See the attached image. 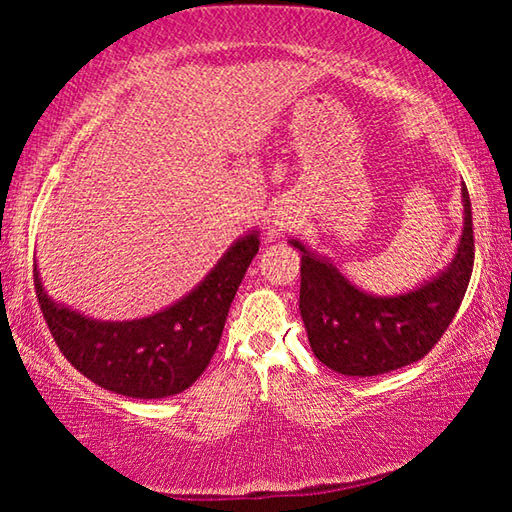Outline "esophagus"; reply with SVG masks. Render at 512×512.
Listing matches in <instances>:
<instances>
[{
  "label": "esophagus",
  "instance_id": "esophagus-1",
  "mask_svg": "<svg viewBox=\"0 0 512 512\" xmlns=\"http://www.w3.org/2000/svg\"><path fill=\"white\" fill-rule=\"evenodd\" d=\"M287 223H289V221H287Z\"/></svg>",
  "mask_w": 512,
  "mask_h": 512
}]
</instances>
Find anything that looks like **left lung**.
<instances>
[{
	"instance_id": "obj_1",
	"label": "left lung",
	"mask_w": 512,
	"mask_h": 512,
	"mask_svg": "<svg viewBox=\"0 0 512 512\" xmlns=\"http://www.w3.org/2000/svg\"><path fill=\"white\" fill-rule=\"evenodd\" d=\"M463 205V237L452 266L397 298L368 296L339 268L291 241L302 250L300 314L318 361L341 375L375 377L427 357L454 320L472 277L474 230L465 185Z\"/></svg>"
}]
</instances>
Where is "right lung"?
<instances>
[{"mask_svg": "<svg viewBox=\"0 0 512 512\" xmlns=\"http://www.w3.org/2000/svg\"><path fill=\"white\" fill-rule=\"evenodd\" d=\"M257 250L255 232L239 239L187 298L131 323H99L56 305L42 291L38 268L33 287L58 350L83 377L117 395L158 400L183 393L203 375Z\"/></svg>", "mask_w": 512, "mask_h": 512, "instance_id": "right-lung-1", "label": "right lung"}]
</instances>
